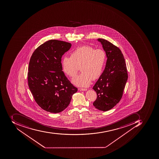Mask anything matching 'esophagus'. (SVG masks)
<instances>
[{"mask_svg":"<svg viewBox=\"0 0 159 159\" xmlns=\"http://www.w3.org/2000/svg\"><path fill=\"white\" fill-rule=\"evenodd\" d=\"M79 90H80V91H86L87 90V89H85V88H79Z\"/></svg>","mask_w":159,"mask_h":159,"instance_id":"1","label":"esophagus"}]
</instances>
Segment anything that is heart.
Wrapping results in <instances>:
<instances>
[{
  "instance_id": "heart-1",
  "label": "heart",
  "mask_w": 159,
  "mask_h": 159,
  "mask_svg": "<svg viewBox=\"0 0 159 159\" xmlns=\"http://www.w3.org/2000/svg\"><path fill=\"white\" fill-rule=\"evenodd\" d=\"M107 61L104 50L95 49L91 46L80 47L70 54L65 56L62 61L63 72L73 78L76 76L80 67L82 72L73 80L72 83L80 87H87L92 80H95L103 73Z\"/></svg>"
}]
</instances>
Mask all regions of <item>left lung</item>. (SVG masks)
<instances>
[{
  "mask_svg": "<svg viewBox=\"0 0 159 159\" xmlns=\"http://www.w3.org/2000/svg\"><path fill=\"white\" fill-rule=\"evenodd\" d=\"M107 57L106 67L93 89L97 93L93 103L99 110L112 109L121 99L128 79L126 65L119 48L106 39H98Z\"/></svg>",
  "mask_w": 159,
  "mask_h": 159,
  "instance_id": "obj_1",
  "label": "left lung"
}]
</instances>
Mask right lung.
Instances as JSON below:
<instances>
[{
  "mask_svg": "<svg viewBox=\"0 0 159 159\" xmlns=\"http://www.w3.org/2000/svg\"><path fill=\"white\" fill-rule=\"evenodd\" d=\"M71 47L69 42L48 40L37 48L29 61L28 86L36 103L46 111H63L78 91L62 71V56Z\"/></svg>",
  "mask_w": 159,
  "mask_h": 159,
  "instance_id": "add662e5",
  "label": "right lung"
}]
</instances>
